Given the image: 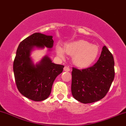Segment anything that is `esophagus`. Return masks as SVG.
I'll return each instance as SVG.
<instances>
[{"label":"esophagus","mask_w":126,"mask_h":126,"mask_svg":"<svg viewBox=\"0 0 126 126\" xmlns=\"http://www.w3.org/2000/svg\"><path fill=\"white\" fill-rule=\"evenodd\" d=\"M64 71H66V72H69V71H70V68H69V66H64Z\"/></svg>","instance_id":"34e87169"}]
</instances>
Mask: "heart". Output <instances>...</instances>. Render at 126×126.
<instances>
[{"mask_svg": "<svg viewBox=\"0 0 126 126\" xmlns=\"http://www.w3.org/2000/svg\"><path fill=\"white\" fill-rule=\"evenodd\" d=\"M57 54L60 57H64V51L72 56V62L79 67H87L96 61L100 53L99 47L84 40L69 43L64 47V51L59 45L56 48Z\"/></svg>", "mask_w": 126, "mask_h": 126, "instance_id": "heart-1", "label": "heart"}]
</instances>
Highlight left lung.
<instances>
[{"mask_svg":"<svg viewBox=\"0 0 126 126\" xmlns=\"http://www.w3.org/2000/svg\"><path fill=\"white\" fill-rule=\"evenodd\" d=\"M114 76V57L104 46L99 60L93 66L84 69L72 67V96L83 103L98 101L108 92Z\"/></svg>","mask_w":126,"mask_h":126,"instance_id":"left-lung-1","label":"left lung"}]
</instances>
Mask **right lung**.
Listing matches in <instances>:
<instances>
[{"label": "right lung", "mask_w": 126, "mask_h": 126, "mask_svg": "<svg viewBox=\"0 0 126 126\" xmlns=\"http://www.w3.org/2000/svg\"><path fill=\"white\" fill-rule=\"evenodd\" d=\"M52 36L34 33L19 44L13 64L15 80L21 94L34 101H42L50 94L55 79L63 72L64 66L52 63L45 56L35 65L30 57L34 47L51 48Z\"/></svg>", "instance_id": "obj_1"}]
</instances>
